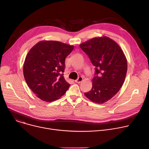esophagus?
I'll return each instance as SVG.
<instances>
[{"instance_id": "esophagus-1", "label": "esophagus", "mask_w": 149, "mask_h": 149, "mask_svg": "<svg viewBox=\"0 0 149 149\" xmlns=\"http://www.w3.org/2000/svg\"><path fill=\"white\" fill-rule=\"evenodd\" d=\"M83 80V78L82 77H79L75 81V82L77 83H80Z\"/></svg>"}]
</instances>
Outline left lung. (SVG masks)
<instances>
[{"label": "left lung", "mask_w": 149, "mask_h": 149, "mask_svg": "<svg viewBox=\"0 0 149 149\" xmlns=\"http://www.w3.org/2000/svg\"><path fill=\"white\" fill-rule=\"evenodd\" d=\"M79 46L95 66L92 88L85 96L94 103H104L123 86L127 71V58L118 43L106 36L93 38Z\"/></svg>", "instance_id": "8db88e82"}]
</instances>
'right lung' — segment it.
I'll list each match as a JSON object with an SVG mask.
<instances>
[{
  "label": "right lung",
  "instance_id": "1",
  "mask_svg": "<svg viewBox=\"0 0 149 149\" xmlns=\"http://www.w3.org/2000/svg\"><path fill=\"white\" fill-rule=\"evenodd\" d=\"M74 46L58 41L44 40L29 52L23 66L25 81L36 96L50 102L59 99L69 88L62 72L65 58Z\"/></svg>",
  "mask_w": 149,
  "mask_h": 149
}]
</instances>
